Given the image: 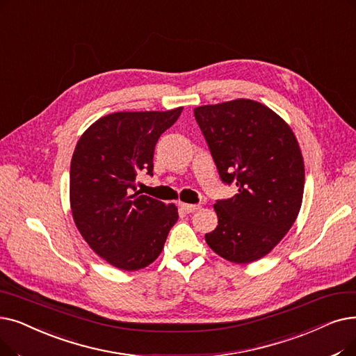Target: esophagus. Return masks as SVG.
Here are the masks:
<instances>
[{"label":"esophagus","instance_id":"1","mask_svg":"<svg viewBox=\"0 0 356 356\" xmlns=\"http://www.w3.org/2000/svg\"><path fill=\"white\" fill-rule=\"evenodd\" d=\"M180 207H181V209H183L184 212H188V213L195 212V211H197V209L200 208V205H193V204H181Z\"/></svg>","mask_w":356,"mask_h":356}]
</instances>
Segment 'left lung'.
<instances>
[{"mask_svg":"<svg viewBox=\"0 0 356 356\" xmlns=\"http://www.w3.org/2000/svg\"><path fill=\"white\" fill-rule=\"evenodd\" d=\"M218 175L238 192L213 205L218 225L205 240L234 264L266 256L296 222L304 193L297 138L265 104L249 99L193 111Z\"/></svg>","mask_w":356,"mask_h":356,"instance_id":"obj_1","label":"left lung"}]
</instances>
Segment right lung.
<instances>
[{"label": "right lung", "instance_id": "obj_1", "mask_svg": "<svg viewBox=\"0 0 356 356\" xmlns=\"http://www.w3.org/2000/svg\"><path fill=\"white\" fill-rule=\"evenodd\" d=\"M181 111L103 116L81 135L72 154L75 225L92 250L122 270L152 264L179 218L176 205L135 191L138 175L152 176L154 148Z\"/></svg>", "mask_w": 356, "mask_h": 356}]
</instances>
